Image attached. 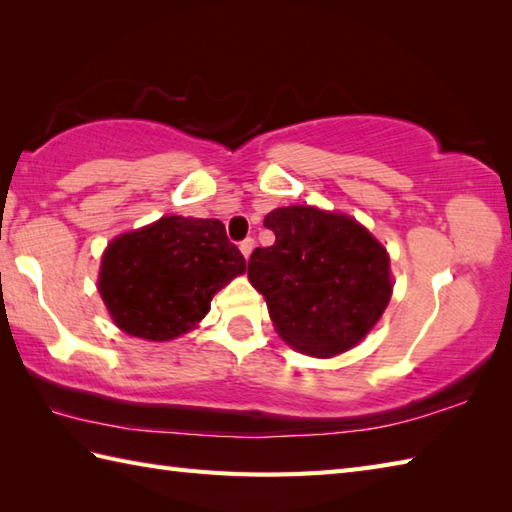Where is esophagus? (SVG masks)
<instances>
[{
	"instance_id": "34e87169",
	"label": "esophagus",
	"mask_w": 512,
	"mask_h": 512,
	"mask_svg": "<svg viewBox=\"0 0 512 512\" xmlns=\"http://www.w3.org/2000/svg\"><path fill=\"white\" fill-rule=\"evenodd\" d=\"M253 248H255V239L253 237H246L242 244H239V250H242V255L248 259L250 257V253H253Z\"/></svg>"
}]
</instances>
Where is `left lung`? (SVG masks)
Segmentation results:
<instances>
[{
	"label": "left lung",
	"instance_id": "8db88e82",
	"mask_svg": "<svg viewBox=\"0 0 512 512\" xmlns=\"http://www.w3.org/2000/svg\"><path fill=\"white\" fill-rule=\"evenodd\" d=\"M264 226L275 244L253 250L248 281L281 339L321 358L363 341L391 297L387 250L352 217L314 206L275 209Z\"/></svg>",
	"mask_w": 512,
	"mask_h": 512
}]
</instances>
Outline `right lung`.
Instances as JSON below:
<instances>
[{
  "label": "right lung",
  "mask_w": 512,
  "mask_h": 512,
  "mask_svg": "<svg viewBox=\"0 0 512 512\" xmlns=\"http://www.w3.org/2000/svg\"><path fill=\"white\" fill-rule=\"evenodd\" d=\"M244 270L220 220L169 215L107 246L99 292L123 332L169 341L204 319L215 292Z\"/></svg>",
  "instance_id": "right-lung-1"
}]
</instances>
